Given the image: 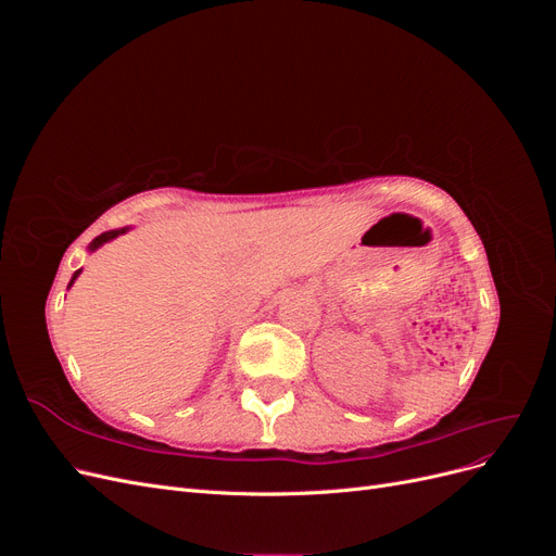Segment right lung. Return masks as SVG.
I'll use <instances>...</instances> for the list:
<instances>
[{
    "label": "right lung",
    "instance_id": "add662e5",
    "mask_svg": "<svg viewBox=\"0 0 556 556\" xmlns=\"http://www.w3.org/2000/svg\"><path fill=\"white\" fill-rule=\"evenodd\" d=\"M131 227H123V229H111V231H104V233H99V237L88 245V250L90 252H94L97 248H102L104 243H109V241H113V239H117V237H121V233H127ZM80 271H83V268H78V271L72 276V280H70V288H72V285L76 282V278L80 276Z\"/></svg>",
    "mask_w": 556,
    "mask_h": 556
}]
</instances>
